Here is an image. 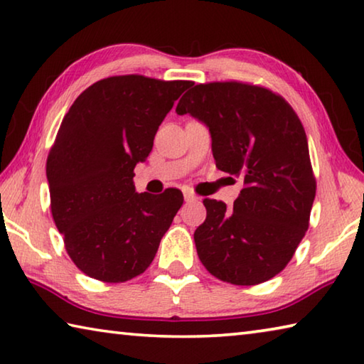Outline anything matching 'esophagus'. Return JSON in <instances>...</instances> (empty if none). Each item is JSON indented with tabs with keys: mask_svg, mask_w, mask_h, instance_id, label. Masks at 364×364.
<instances>
[{
	"mask_svg": "<svg viewBox=\"0 0 364 364\" xmlns=\"http://www.w3.org/2000/svg\"><path fill=\"white\" fill-rule=\"evenodd\" d=\"M183 194H184V200H186V202H191V200H196L197 199V196L193 193V191H189V189H184Z\"/></svg>",
	"mask_w": 364,
	"mask_h": 364,
	"instance_id": "esophagus-1",
	"label": "esophagus"
}]
</instances>
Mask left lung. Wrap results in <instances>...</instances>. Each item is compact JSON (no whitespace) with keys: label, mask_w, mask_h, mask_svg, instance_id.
I'll use <instances>...</instances> for the list:
<instances>
[{"label":"left lung","mask_w":364,"mask_h":364,"mask_svg":"<svg viewBox=\"0 0 364 364\" xmlns=\"http://www.w3.org/2000/svg\"><path fill=\"white\" fill-rule=\"evenodd\" d=\"M176 114L205 123L217 168L244 183L232 208L204 199L207 218L194 232L202 264L236 286L271 279L304 239L316 194L297 114L273 91L239 82L196 85Z\"/></svg>","instance_id":"left-lung-1"}]
</instances>
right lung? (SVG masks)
Masks as SVG:
<instances>
[{
  "label": "right lung",
  "instance_id": "1",
  "mask_svg": "<svg viewBox=\"0 0 364 364\" xmlns=\"http://www.w3.org/2000/svg\"><path fill=\"white\" fill-rule=\"evenodd\" d=\"M193 82L120 75L86 88L65 114L46 176L54 223L72 262L90 278L125 282L144 273L183 205L167 189L136 193L134 167Z\"/></svg>",
  "mask_w": 364,
  "mask_h": 364
}]
</instances>
